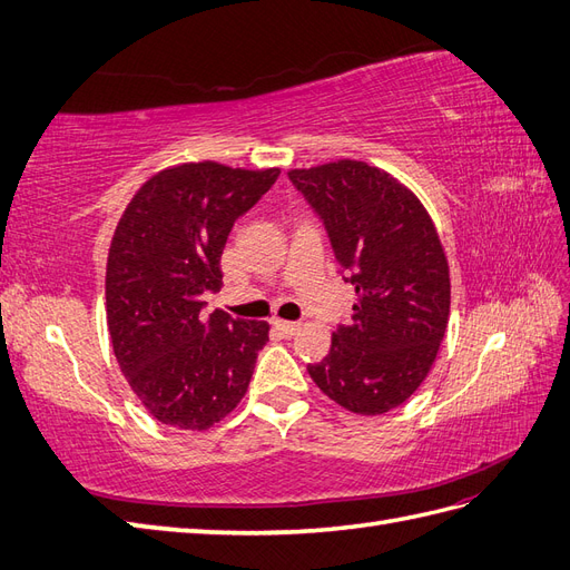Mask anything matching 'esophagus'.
Listing matches in <instances>:
<instances>
[{
	"instance_id": "34e87169",
	"label": "esophagus",
	"mask_w": 570,
	"mask_h": 570,
	"mask_svg": "<svg viewBox=\"0 0 570 570\" xmlns=\"http://www.w3.org/2000/svg\"><path fill=\"white\" fill-rule=\"evenodd\" d=\"M275 327H278V331L285 337H292V335H297L302 331V325L299 323H292V321H275Z\"/></svg>"
}]
</instances>
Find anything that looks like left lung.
<instances>
[{"mask_svg": "<svg viewBox=\"0 0 570 570\" xmlns=\"http://www.w3.org/2000/svg\"><path fill=\"white\" fill-rule=\"evenodd\" d=\"M289 180L331 235L356 302L308 375L361 416L404 404L435 364L450 321V264L421 199L387 170L340 159L292 168Z\"/></svg>", "mask_w": 570, "mask_h": 570, "instance_id": "obj_1", "label": "left lung"}]
</instances>
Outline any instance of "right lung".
I'll list each match as a JSON object with an SVG mask.
<instances>
[{
  "instance_id": "add662e5",
  "label": "right lung",
  "mask_w": 570,
  "mask_h": 570,
  "mask_svg": "<svg viewBox=\"0 0 570 570\" xmlns=\"http://www.w3.org/2000/svg\"><path fill=\"white\" fill-rule=\"evenodd\" d=\"M281 168L189 161L154 174L120 216L107 258L111 347L137 400L164 425L209 430L243 400L266 321L204 312L220 287L233 223Z\"/></svg>"
}]
</instances>
